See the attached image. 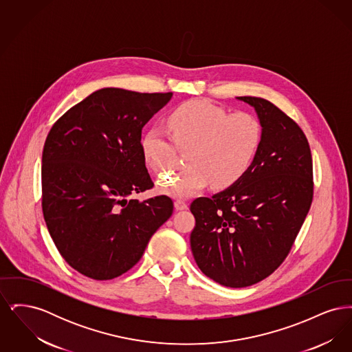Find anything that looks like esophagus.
<instances>
[{
	"mask_svg": "<svg viewBox=\"0 0 352 352\" xmlns=\"http://www.w3.org/2000/svg\"><path fill=\"white\" fill-rule=\"evenodd\" d=\"M174 207H175V210H178V211H182V210H187V203L184 201H174Z\"/></svg>",
	"mask_w": 352,
	"mask_h": 352,
	"instance_id": "34e87169",
	"label": "esophagus"
}]
</instances>
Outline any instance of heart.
I'll return each mask as SVG.
<instances>
[{"mask_svg": "<svg viewBox=\"0 0 352 352\" xmlns=\"http://www.w3.org/2000/svg\"><path fill=\"white\" fill-rule=\"evenodd\" d=\"M174 145L188 151L187 168L158 182V191L184 199L212 182L223 190L237 184L250 171L263 144L260 120L250 113L230 115L204 100H191L175 108L168 118ZM168 134L151 126L141 137L140 148L145 165L158 175L173 168L175 148Z\"/></svg>", "mask_w": 352, "mask_h": 352, "instance_id": "b5f03b06", "label": "heart"}]
</instances>
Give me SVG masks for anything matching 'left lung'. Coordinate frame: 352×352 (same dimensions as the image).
<instances>
[{
  "mask_svg": "<svg viewBox=\"0 0 352 352\" xmlns=\"http://www.w3.org/2000/svg\"><path fill=\"white\" fill-rule=\"evenodd\" d=\"M236 99L254 109L263 144L243 179L191 203L190 244L207 277L245 287L267 278L290 251L313 201V161L306 135L283 111L261 98Z\"/></svg>",
  "mask_w": 352,
  "mask_h": 352,
  "instance_id": "8db88e82",
  "label": "left lung"
}]
</instances>
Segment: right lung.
Wrapping results in <instances>:
<instances>
[{"mask_svg":"<svg viewBox=\"0 0 352 352\" xmlns=\"http://www.w3.org/2000/svg\"><path fill=\"white\" fill-rule=\"evenodd\" d=\"M173 94L101 88L51 128L42 154L43 217L62 257L84 276L112 280L133 268L153 234L173 214L153 187L141 133Z\"/></svg>","mask_w":352,"mask_h":352,"instance_id":"obj_1","label":"right lung"}]
</instances>
